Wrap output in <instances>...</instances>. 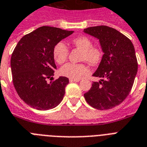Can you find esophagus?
Masks as SVG:
<instances>
[{
    "instance_id": "1",
    "label": "esophagus",
    "mask_w": 147,
    "mask_h": 147,
    "mask_svg": "<svg viewBox=\"0 0 147 147\" xmlns=\"http://www.w3.org/2000/svg\"><path fill=\"white\" fill-rule=\"evenodd\" d=\"M70 82H80V79H72V78H69Z\"/></svg>"
}]
</instances>
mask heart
<instances>
[{"instance_id": "1", "label": "heart", "mask_w": 147, "mask_h": 147, "mask_svg": "<svg viewBox=\"0 0 147 147\" xmlns=\"http://www.w3.org/2000/svg\"><path fill=\"white\" fill-rule=\"evenodd\" d=\"M76 48L82 51V60H85L91 65H96L101 60L102 51L100 47L92 46L93 43L90 38L86 36H79L71 41ZM69 49L63 41L57 43L53 50V57L55 62L62 64L67 59ZM89 73V69L84 63H66L59 69V74L65 77L79 79Z\"/></svg>"}]
</instances>
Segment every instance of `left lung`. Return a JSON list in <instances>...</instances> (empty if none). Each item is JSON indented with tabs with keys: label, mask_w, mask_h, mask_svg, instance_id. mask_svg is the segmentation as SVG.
Wrapping results in <instances>:
<instances>
[{
	"label": "left lung",
	"mask_w": 147,
	"mask_h": 147,
	"mask_svg": "<svg viewBox=\"0 0 147 147\" xmlns=\"http://www.w3.org/2000/svg\"><path fill=\"white\" fill-rule=\"evenodd\" d=\"M84 32L99 40L103 52L93 82L84 94L88 103L100 110L109 109L125 100L133 86L138 72V60L133 44L129 38L109 26L89 27Z\"/></svg>",
	"instance_id": "left-lung-1"
}]
</instances>
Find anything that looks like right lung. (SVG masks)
<instances>
[{"instance_id": "1", "label": "right lung", "mask_w": 147, "mask_h": 147, "mask_svg": "<svg viewBox=\"0 0 147 147\" xmlns=\"http://www.w3.org/2000/svg\"><path fill=\"white\" fill-rule=\"evenodd\" d=\"M73 32L42 26L22 37L16 46L10 60L14 88L20 98L32 108L47 110L63 100L69 78L60 76L53 81L57 69L53 50ZM47 79L51 80L50 83Z\"/></svg>"}]
</instances>
